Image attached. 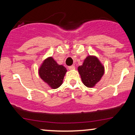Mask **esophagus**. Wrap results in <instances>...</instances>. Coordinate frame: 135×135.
I'll return each instance as SVG.
<instances>
[{
    "instance_id": "esophagus-1",
    "label": "esophagus",
    "mask_w": 135,
    "mask_h": 135,
    "mask_svg": "<svg viewBox=\"0 0 135 135\" xmlns=\"http://www.w3.org/2000/svg\"><path fill=\"white\" fill-rule=\"evenodd\" d=\"M74 69H75V66H74V65H72V66H69V69L70 70H72Z\"/></svg>"
}]
</instances>
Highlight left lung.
<instances>
[{
    "label": "left lung",
    "mask_w": 135,
    "mask_h": 135,
    "mask_svg": "<svg viewBox=\"0 0 135 135\" xmlns=\"http://www.w3.org/2000/svg\"><path fill=\"white\" fill-rule=\"evenodd\" d=\"M77 69L83 84L88 88L94 87L105 72L104 65L94 55L88 56Z\"/></svg>",
    "instance_id": "left-lung-1"
}]
</instances>
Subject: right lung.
<instances>
[{
    "mask_svg": "<svg viewBox=\"0 0 135 135\" xmlns=\"http://www.w3.org/2000/svg\"><path fill=\"white\" fill-rule=\"evenodd\" d=\"M38 72L44 83L51 89H57L62 84L67 70L63 65L58 64L52 56H49L42 61Z\"/></svg>",
    "mask_w": 135,
    "mask_h": 135,
    "instance_id": "add662e5",
    "label": "right lung"
}]
</instances>
